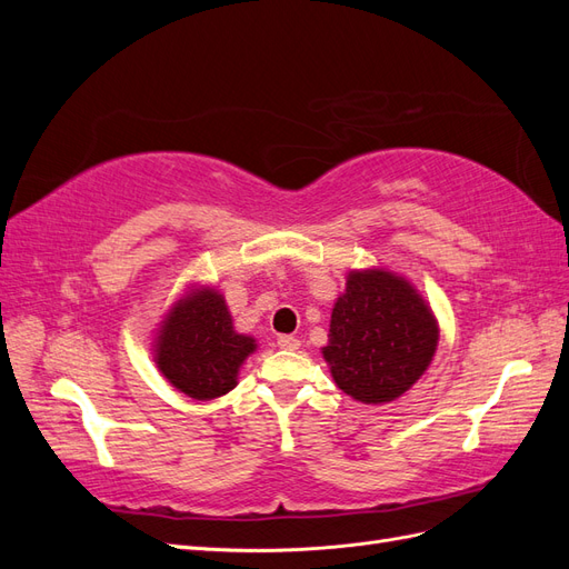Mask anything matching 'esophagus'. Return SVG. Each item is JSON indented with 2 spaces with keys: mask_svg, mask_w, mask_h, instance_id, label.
Listing matches in <instances>:
<instances>
[{
  "mask_svg": "<svg viewBox=\"0 0 569 569\" xmlns=\"http://www.w3.org/2000/svg\"><path fill=\"white\" fill-rule=\"evenodd\" d=\"M278 347L284 351H297L301 347V341L291 335H282V337H278Z\"/></svg>",
  "mask_w": 569,
  "mask_h": 569,
  "instance_id": "obj_1",
  "label": "esophagus"
}]
</instances>
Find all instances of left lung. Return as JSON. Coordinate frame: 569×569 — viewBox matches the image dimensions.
<instances>
[{"mask_svg":"<svg viewBox=\"0 0 569 569\" xmlns=\"http://www.w3.org/2000/svg\"><path fill=\"white\" fill-rule=\"evenodd\" d=\"M439 322L425 297L389 268L347 272L322 358L335 385L366 406L403 396L432 363Z\"/></svg>","mask_w":569,"mask_h":569,"instance_id":"obj_1","label":"left lung"}]
</instances>
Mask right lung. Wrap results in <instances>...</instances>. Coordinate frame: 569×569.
I'll list each match as a JSON object with an SVG mask.
<instances>
[{"label":"right lung","instance_id":"1","mask_svg":"<svg viewBox=\"0 0 569 569\" xmlns=\"http://www.w3.org/2000/svg\"><path fill=\"white\" fill-rule=\"evenodd\" d=\"M256 349L251 335L234 330L226 297L197 282H189L182 297L168 306L151 341L159 372L194 401H213L232 391Z\"/></svg>","mask_w":569,"mask_h":569}]
</instances>
